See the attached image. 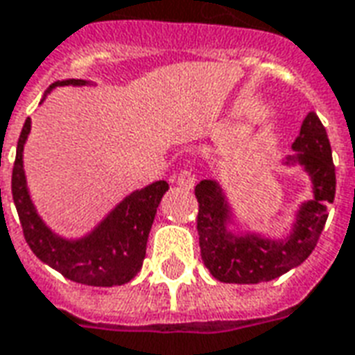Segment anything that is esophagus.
Here are the masks:
<instances>
[{
    "mask_svg": "<svg viewBox=\"0 0 355 355\" xmlns=\"http://www.w3.org/2000/svg\"><path fill=\"white\" fill-rule=\"evenodd\" d=\"M177 184L180 188H184V190H192L193 186H196V177H193L190 171H182L177 177Z\"/></svg>",
    "mask_w": 355,
    "mask_h": 355,
    "instance_id": "34e87169",
    "label": "esophagus"
}]
</instances>
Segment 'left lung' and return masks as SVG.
I'll return each instance as SVG.
<instances>
[{
	"instance_id": "obj_1",
	"label": "left lung",
	"mask_w": 355,
	"mask_h": 355,
	"mask_svg": "<svg viewBox=\"0 0 355 355\" xmlns=\"http://www.w3.org/2000/svg\"><path fill=\"white\" fill-rule=\"evenodd\" d=\"M291 148L295 154L285 155L282 165L306 173L312 198L298 205L285 236L270 238L259 230L243 228L218 180L205 178L196 186L201 259L218 282L239 285L272 282L300 266L312 254L336 188L327 131L315 112L304 117Z\"/></svg>"
}]
</instances>
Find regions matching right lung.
I'll use <instances>...</instances> for the list:
<instances>
[{
  "label": "right lung",
  "mask_w": 355,
  "mask_h": 355,
  "mask_svg": "<svg viewBox=\"0 0 355 355\" xmlns=\"http://www.w3.org/2000/svg\"><path fill=\"white\" fill-rule=\"evenodd\" d=\"M85 85H93V81H55L45 91L42 102L53 89ZM30 131L32 119L28 117L17 144V159L12 167L11 182L12 201L30 249L43 264L81 285L114 287L131 282L142 268V261L146 257L148 236L163 193L169 190V184L165 180H155L152 184L139 188L125 196L87 234L78 238L60 236L43 220L30 196L24 171V146Z\"/></svg>",
  "instance_id": "1"
}]
</instances>
